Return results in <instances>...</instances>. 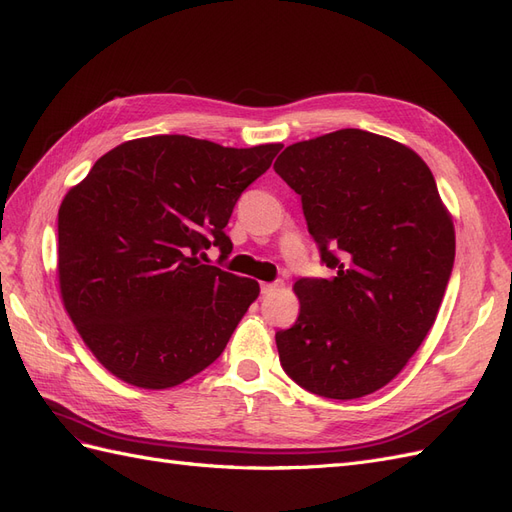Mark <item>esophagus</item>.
Wrapping results in <instances>:
<instances>
[{"mask_svg": "<svg viewBox=\"0 0 512 512\" xmlns=\"http://www.w3.org/2000/svg\"><path fill=\"white\" fill-rule=\"evenodd\" d=\"M282 286H284L282 282H265V284H260V290H262V294H273V292L280 290Z\"/></svg>", "mask_w": 512, "mask_h": 512, "instance_id": "esophagus-1", "label": "esophagus"}]
</instances>
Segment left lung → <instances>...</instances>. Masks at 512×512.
<instances>
[{
    "label": "left lung",
    "instance_id": "left-lung-1",
    "mask_svg": "<svg viewBox=\"0 0 512 512\" xmlns=\"http://www.w3.org/2000/svg\"><path fill=\"white\" fill-rule=\"evenodd\" d=\"M301 196L331 280H299V318L275 333L286 374L329 399L389 384L436 322L455 226L429 166L365 130L294 143L273 164Z\"/></svg>",
    "mask_w": 512,
    "mask_h": 512
}]
</instances>
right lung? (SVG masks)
<instances>
[{"instance_id":"add662e5","label":"right lung","mask_w":512,"mask_h":512,"mask_svg":"<svg viewBox=\"0 0 512 512\" xmlns=\"http://www.w3.org/2000/svg\"><path fill=\"white\" fill-rule=\"evenodd\" d=\"M280 149L181 134L134 138L66 194L57 222L61 301L115 378L162 391L224 352L260 286L205 265V250L230 254V213Z\"/></svg>"}]
</instances>
